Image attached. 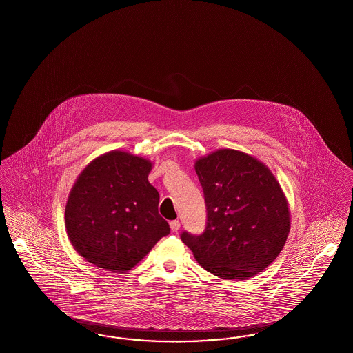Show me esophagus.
<instances>
[{
	"label": "esophagus",
	"mask_w": 353,
	"mask_h": 353,
	"mask_svg": "<svg viewBox=\"0 0 353 353\" xmlns=\"http://www.w3.org/2000/svg\"><path fill=\"white\" fill-rule=\"evenodd\" d=\"M170 226H171L172 232H177L180 229L181 224H180L179 220H172L171 223H170Z\"/></svg>",
	"instance_id": "34e87169"
}]
</instances>
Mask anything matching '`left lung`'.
<instances>
[{"instance_id":"obj_1","label":"left lung","mask_w":353,"mask_h":353,"mask_svg":"<svg viewBox=\"0 0 353 353\" xmlns=\"http://www.w3.org/2000/svg\"><path fill=\"white\" fill-rule=\"evenodd\" d=\"M207 223L202 234L181 241L217 277L247 279L270 265L285 246L289 205L272 172L235 150L214 151L195 163Z\"/></svg>"}]
</instances>
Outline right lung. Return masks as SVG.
Masks as SVG:
<instances>
[{
    "mask_svg": "<svg viewBox=\"0 0 353 353\" xmlns=\"http://www.w3.org/2000/svg\"><path fill=\"white\" fill-rule=\"evenodd\" d=\"M151 163L123 151L92 161L70 192L64 220L76 251L96 267L125 272L171 229L158 212Z\"/></svg>",
    "mask_w": 353,
    "mask_h": 353,
    "instance_id": "1",
    "label": "right lung"
}]
</instances>
